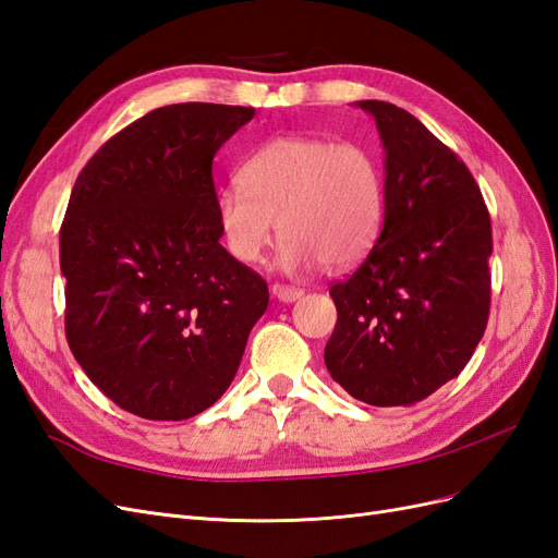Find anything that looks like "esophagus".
<instances>
[{"label": "esophagus", "mask_w": 558, "mask_h": 558, "mask_svg": "<svg viewBox=\"0 0 558 558\" xmlns=\"http://www.w3.org/2000/svg\"><path fill=\"white\" fill-rule=\"evenodd\" d=\"M302 289H295V286H286V283H275L272 286V295L281 302H295L298 298H302Z\"/></svg>", "instance_id": "1"}]
</instances>
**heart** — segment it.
<instances>
[{"label": "heart", "mask_w": 558, "mask_h": 558, "mask_svg": "<svg viewBox=\"0 0 558 558\" xmlns=\"http://www.w3.org/2000/svg\"><path fill=\"white\" fill-rule=\"evenodd\" d=\"M384 189L375 156L356 142L277 137L216 197V221L234 258L256 265L283 234L281 265L344 267L375 244ZM280 228H276V221Z\"/></svg>", "instance_id": "1"}]
</instances>
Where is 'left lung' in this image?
I'll return each mask as SVG.
<instances>
[{"label":"left lung","instance_id":"left-lung-1","mask_svg":"<svg viewBox=\"0 0 558 558\" xmlns=\"http://www.w3.org/2000/svg\"><path fill=\"white\" fill-rule=\"evenodd\" d=\"M384 144V226L330 286V377L377 408H408L459 377L492 307V218L463 160L396 105L365 99Z\"/></svg>","mask_w":558,"mask_h":558}]
</instances>
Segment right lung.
Here are the masks:
<instances>
[{
    "instance_id": "add662e5",
    "label": "right lung",
    "mask_w": 558,
    "mask_h": 558,
    "mask_svg": "<svg viewBox=\"0 0 558 558\" xmlns=\"http://www.w3.org/2000/svg\"><path fill=\"white\" fill-rule=\"evenodd\" d=\"M256 109L148 111L83 167L60 228L64 332L118 408L191 418L226 393L267 283L221 246L211 162Z\"/></svg>"
}]
</instances>
